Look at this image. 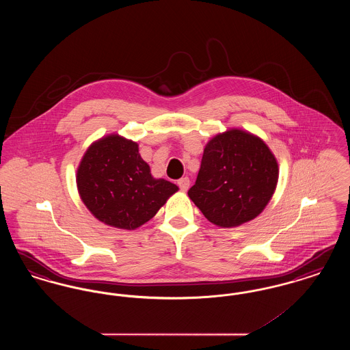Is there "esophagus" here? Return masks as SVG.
<instances>
[{
    "mask_svg": "<svg viewBox=\"0 0 350 350\" xmlns=\"http://www.w3.org/2000/svg\"><path fill=\"white\" fill-rule=\"evenodd\" d=\"M178 186H180L181 191H187V189L190 187V180H189V177H183L181 180H178Z\"/></svg>",
    "mask_w": 350,
    "mask_h": 350,
    "instance_id": "obj_1",
    "label": "esophagus"
}]
</instances>
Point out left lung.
Masks as SVG:
<instances>
[{
  "instance_id": "8db88e82",
  "label": "left lung",
  "mask_w": 350,
  "mask_h": 350,
  "mask_svg": "<svg viewBox=\"0 0 350 350\" xmlns=\"http://www.w3.org/2000/svg\"><path fill=\"white\" fill-rule=\"evenodd\" d=\"M278 176L277 159L260 136L230 129L207 142L187 196L208 221L233 228L264 211Z\"/></svg>"
}]
</instances>
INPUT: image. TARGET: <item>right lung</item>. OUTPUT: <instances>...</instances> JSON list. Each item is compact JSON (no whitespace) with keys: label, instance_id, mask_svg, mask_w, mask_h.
Segmentation results:
<instances>
[{"label":"right lung","instance_id":"right-lung-1","mask_svg":"<svg viewBox=\"0 0 350 350\" xmlns=\"http://www.w3.org/2000/svg\"><path fill=\"white\" fill-rule=\"evenodd\" d=\"M76 183L86 208L100 221L133 231L157 214L178 186L154 178L139 144L119 133L93 142L77 167Z\"/></svg>","mask_w":350,"mask_h":350}]
</instances>
